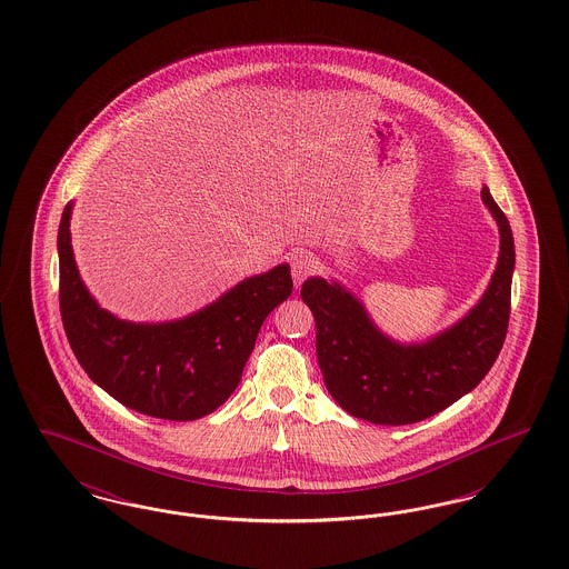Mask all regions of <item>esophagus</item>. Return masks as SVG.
I'll return each mask as SVG.
<instances>
[{
  "instance_id": "obj_1",
  "label": "esophagus",
  "mask_w": 569,
  "mask_h": 569,
  "mask_svg": "<svg viewBox=\"0 0 569 569\" xmlns=\"http://www.w3.org/2000/svg\"><path fill=\"white\" fill-rule=\"evenodd\" d=\"M318 264H320V262H318L316 256H311V253H307V251H297V253L292 256V262H290L295 286L300 288L307 277L316 274V272H318Z\"/></svg>"
}]
</instances>
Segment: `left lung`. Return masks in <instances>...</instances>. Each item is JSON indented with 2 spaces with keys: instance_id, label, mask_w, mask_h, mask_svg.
<instances>
[{
  "instance_id": "1",
  "label": "left lung",
  "mask_w": 569,
  "mask_h": 569,
  "mask_svg": "<svg viewBox=\"0 0 569 569\" xmlns=\"http://www.w3.org/2000/svg\"><path fill=\"white\" fill-rule=\"evenodd\" d=\"M482 202L499 226L495 272L460 320L425 341L388 337L362 300L335 279L309 277L302 283L300 297L316 320L326 388L353 418L388 427L431 418L471 392L497 360L510 320L515 237L487 186Z\"/></svg>"
}]
</instances>
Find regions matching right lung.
<instances>
[{
    "instance_id": "add662e5",
    "label": "right lung",
    "mask_w": 569,
    "mask_h": 569,
    "mask_svg": "<svg viewBox=\"0 0 569 569\" xmlns=\"http://www.w3.org/2000/svg\"><path fill=\"white\" fill-rule=\"evenodd\" d=\"M72 209L68 202L57 234L59 307L84 373L144 416L188 422L216 411L237 390L260 326L292 295L290 264L247 277L179 320H121L82 283L70 237Z\"/></svg>"
}]
</instances>
